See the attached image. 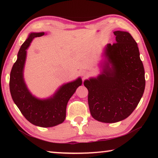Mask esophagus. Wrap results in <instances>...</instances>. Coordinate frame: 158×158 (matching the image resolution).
<instances>
[{
    "label": "esophagus",
    "mask_w": 158,
    "mask_h": 158,
    "mask_svg": "<svg viewBox=\"0 0 158 158\" xmlns=\"http://www.w3.org/2000/svg\"><path fill=\"white\" fill-rule=\"evenodd\" d=\"M81 76L83 77V79H85V78H86V77H88V73L86 71H85V70H83V71H81Z\"/></svg>",
    "instance_id": "esophagus-1"
}]
</instances>
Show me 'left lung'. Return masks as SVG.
Listing matches in <instances>:
<instances>
[{"label": "left lung", "instance_id": "obj_1", "mask_svg": "<svg viewBox=\"0 0 158 158\" xmlns=\"http://www.w3.org/2000/svg\"><path fill=\"white\" fill-rule=\"evenodd\" d=\"M114 34L116 42L106 47L105 55L109 63L103 73L84 83L89 90L90 114L97 121L108 123L121 121L132 113L146 85L137 42L127 32L118 31Z\"/></svg>", "mask_w": 158, "mask_h": 158}]
</instances>
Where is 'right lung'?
<instances>
[{
	"instance_id": "right-lung-1",
	"label": "right lung",
	"mask_w": 158,
	"mask_h": 158,
	"mask_svg": "<svg viewBox=\"0 0 158 158\" xmlns=\"http://www.w3.org/2000/svg\"><path fill=\"white\" fill-rule=\"evenodd\" d=\"M44 33H31L21 45L17 60L12 66L10 77V90L12 100L26 119L37 126L53 127L62 123L66 117L67 105L77 88L82 84L81 79L68 83L61 86L53 98L38 100L32 95L26 88L23 78L26 49L32 40L42 36Z\"/></svg>"
}]
</instances>
